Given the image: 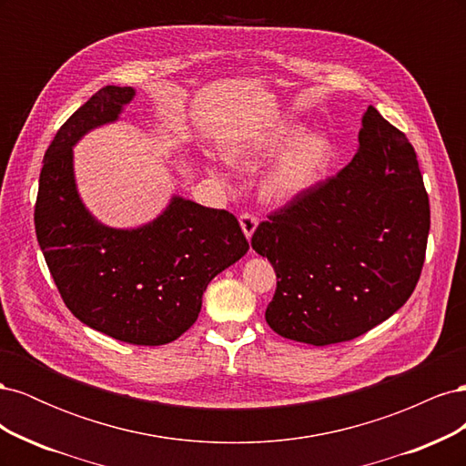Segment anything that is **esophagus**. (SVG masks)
<instances>
[{
  "label": "esophagus",
  "mask_w": 466,
  "mask_h": 466,
  "mask_svg": "<svg viewBox=\"0 0 466 466\" xmlns=\"http://www.w3.org/2000/svg\"><path fill=\"white\" fill-rule=\"evenodd\" d=\"M238 223H241V229L247 235V238H250L252 233H255V229H257L258 219L255 214H250V211H243V214L238 216Z\"/></svg>",
  "instance_id": "34e87169"
}]
</instances>
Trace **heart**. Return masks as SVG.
<instances>
[{"label": "heart", "instance_id": "1", "mask_svg": "<svg viewBox=\"0 0 466 466\" xmlns=\"http://www.w3.org/2000/svg\"><path fill=\"white\" fill-rule=\"evenodd\" d=\"M299 136L295 126H272L250 137L235 139L223 146V159L233 168L247 171L274 155L281 146ZM330 161V146L320 136H301L295 143L281 149L264 168L258 182L260 198L268 204H284L322 177Z\"/></svg>", "mask_w": 466, "mask_h": 466}]
</instances>
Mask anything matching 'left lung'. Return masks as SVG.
I'll return each mask as SVG.
<instances>
[{
    "instance_id": "left-lung-1",
    "label": "left lung",
    "mask_w": 466,
    "mask_h": 466,
    "mask_svg": "<svg viewBox=\"0 0 466 466\" xmlns=\"http://www.w3.org/2000/svg\"><path fill=\"white\" fill-rule=\"evenodd\" d=\"M430 198L404 132L370 106L340 173L268 214L252 248L276 270L266 322L329 346L371 330L410 298L426 260Z\"/></svg>"
}]
</instances>
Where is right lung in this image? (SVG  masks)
I'll list each match as a JSON object with an SVG mask.
<instances>
[{"label": "right lung", "instance_id": "1", "mask_svg": "<svg viewBox=\"0 0 466 466\" xmlns=\"http://www.w3.org/2000/svg\"><path fill=\"white\" fill-rule=\"evenodd\" d=\"M132 96V87L98 89L56 132L40 171L35 229L56 288L83 324L120 342L161 346L192 327L208 284L248 241L228 209L177 196L139 229H110L91 218L76 190L72 146L116 120Z\"/></svg>", "mask_w": 466, "mask_h": 466}]
</instances>
